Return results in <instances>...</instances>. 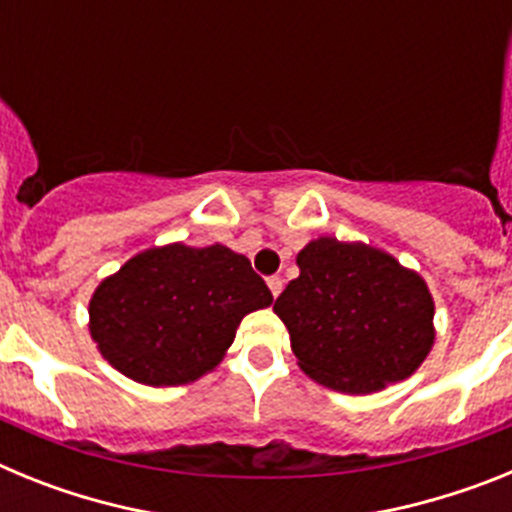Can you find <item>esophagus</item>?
I'll list each match as a JSON object with an SVG mask.
<instances>
[{
    "instance_id": "1",
    "label": "esophagus",
    "mask_w": 512,
    "mask_h": 512,
    "mask_svg": "<svg viewBox=\"0 0 512 512\" xmlns=\"http://www.w3.org/2000/svg\"><path fill=\"white\" fill-rule=\"evenodd\" d=\"M266 284H269V289H271V295L274 297H279V292H282V277H269L266 279Z\"/></svg>"
}]
</instances>
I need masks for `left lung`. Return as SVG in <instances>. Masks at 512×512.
Returning <instances> with one entry per match:
<instances>
[{
  "label": "left lung",
  "instance_id": "1",
  "mask_svg": "<svg viewBox=\"0 0 512 512\" xmlns=\"http://www.w3.org/2000/svg\"><path fill=\"white\" fill-rule=\"evenodd\" d=\"M274 312L302 372L330 390L369 395L400 382L433 346V297L415 271L364 243L318 238Z\"/></svg>",
  "mask_w": 512,
  "mask_h": 512
}]
</instances>
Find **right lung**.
Segmentation results:
<instances>
[{"label":"right lung","mask_w":512,"mask_h":512,"mask_svg":"<svg viewBox=\"0 0 512 512\" xmlns=\"http://www.w3.org/2000/svg\"><path fill=\"white\" fill-rule=\"evenodd\" d=\"M264 279L230 248H148L104 279L89 302V330L117 372L174 387L212 372L243 315L271 305Z\"/></svg>","instance_id":"add662e5"}]
</instances>
